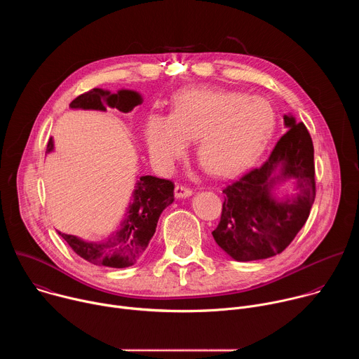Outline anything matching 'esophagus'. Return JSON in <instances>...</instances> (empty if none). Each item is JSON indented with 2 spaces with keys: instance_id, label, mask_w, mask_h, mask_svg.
<instances>
[{
  "instance_id": "1",
  "label": "esophagus",
  "mask_w": 359,
  "mask_h": 359,
  "mask_svg": "<svg viewBox=\"0 0 359 359\" xmlns=\"http://www.w3.org/2000/svg\"><path fill=\"white\" fill-rule=\"evenodd\" d=\"M193 194V190L186 187V186H182V184H176L175 187V196L177 198H183V197H189Z\"/></svg>"
}]
</instances>
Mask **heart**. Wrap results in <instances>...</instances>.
Wrapping results in <instances>:
<instances>
[{"instance_id":"b5f03b06","label":"heart","mask_w":359,"mask_h":359,"mask_svg":"<svg viewBox=\"0 0 359 359\" xmlns=\"http://www.w3.org/2000/svg\"><path fill=\"white\" fill-rule=\"evenodd\" d=\"M276 116L260 96L217 89H187L175 100L169 118L151 115L144 137L151 159L170 169L196 139V156L217 176L233 175L250 165L269 143Z\"/></svg>"}]
</instances>
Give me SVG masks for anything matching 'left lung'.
Returning <instances> with one entry per match:
<instances>
[{
  "mask_svg": "<svg viewBox=\"0 0 359 359\" xmlns=\"http://www.w3.org/2000/svg\"><path fill=\"white\" fill-rule=\"evenodd\" d=\"M288 130L274 146L267 162L230 182L219 226L212 231L216 243L237 262H252L283 252L310 216L316 200L314 144L309 129L292 116H284ZM280 169V176L273 173ZM297 179L292 201L277 202L271 189L280 178Z\"/></svg>",
  "mask_w": 359,
  "mask_h": 359,
  "instance_id": "1",
  "label": "left lung"
}]
</instances>
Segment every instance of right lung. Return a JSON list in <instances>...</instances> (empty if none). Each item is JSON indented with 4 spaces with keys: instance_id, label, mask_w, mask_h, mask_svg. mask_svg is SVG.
Instances as JSON below:
<instances>
[{
    "instance_id": "add662e5",
    "label": "right lung",
    "mask_w": 359,
    "mask_h": 359,
    "mask_svg": "<svg viewBox=\"0 0 359 359\" xmlns=\"http://www.w3.org/2000/svg\"><path fill=\"white\" fill-rule=\"evenodd\" d=\"M142 102L139 93L133 90H119L111 93L93 88L71 102V108L107 111V107L121 112H129ZM54 149L49 139L46 153ZM175 183L172 180L153 176H142L133 191V203L129 206L125 220L119 229L102 243H86L75 236L60 233L69 247L90 264L112 269L133 266L146 250L150 238L156 231L162 212L175 200Z\"/></svg>"
}]
</instances>
